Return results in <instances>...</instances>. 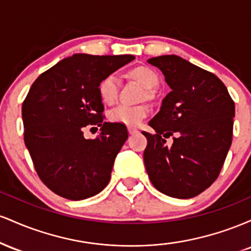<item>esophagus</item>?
<instances>
[{"instance_id":"obj_1","label":"esophagus","mask_w":251,"mask_h":251,"mask_svg":"<svg viewBox=\"0 0 251 251\" xmlns=\"http://www.w3.org/2000/svg\"><path fill=\"white\" fill-rule=\"evenodd\" d=\"M128 133L129 134H137L138 133V129L133 128V127H128Z\"/></svg>"}]
</instances>
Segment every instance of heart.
<instances>
[{"mask_svg": "<svg viewBox=\"0 0 251 251\" xmlns=\"http://www.w3.org/2000/svg\"><path fill=\"white\" fill-rule=\"evenodd\" d=\"M127 75L131 79L139 82L144 88H146L145 94L148 98H152L153 91L159 82V76L148 66H137L127 72ZM98 94L100 99L106 105H112L116 102L118 97V81L114 75H106L98 83ZM149 114V107L146 105L138 106H118L112 109L108 114V119L114 124L134 127L138 126L140 122Z\"/></svg>", "mask_w": 251, "mask_h": 251, "instance_id": "heart-1", "label": "heart"}]
</instances>
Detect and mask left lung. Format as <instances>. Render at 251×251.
Wrapping results in <instances>:
<instances>
[{
	"label": "left lung",
	"mask_w": 251,
	"mask_h": 251,
	"mask_svg": "<svg viewBox=\"0 0 251 251\" xmlns=\"http://www.w3.org/2000/svg\"><path fill=\"white\" fill-rule=\"evenodd\" d=\"M171 92L149 123L144 163L153 186L170 197L192 198L217 179L231 146L235 102L215 74L177 55L148 60ZM177 134L168 148L165 139Z\"/></svg>",
	"instance_id": "obj_1"
}]
</instances>
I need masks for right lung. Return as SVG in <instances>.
Masks as SVG:
<instances>
[{"label": "right lung", "mask_w": 251, "mask_h": 251, "mask_svg": "<svg viewBox=\"0 0 251 251\" xmlns=\"http://www.w3.org/2000/svg\"><path fill=\"white\" fill-rule=\"evenodd\" d=\"M133 55L74 54L34 81L22 103L25 144L48 189L72 201L96 196L108 184L114 160L127 139L120 124L102 123L98 83ZM101 126L86 140L83 128Z\"/></svg>", "instance_id": "right-lung-1"}]
</instances>
